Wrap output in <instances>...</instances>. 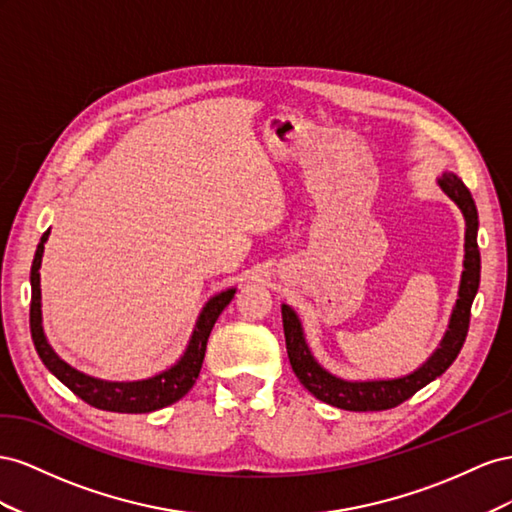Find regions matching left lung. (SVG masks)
<instances>
[{
	"instance_id": "obj_1",
	"label": "left lung",
	"mask_w": 512,
	"mask_h": 512,
	"mask_svg": "<svg viewBox=\"0 0 512 512\" xmlns=\"http://www.w3.org/2000/svg\"><path fill=\"white\" fill-rule=\"evenodd\" d=\"M437 184H440L442 191L457 203L465 216V270L461 274L459 300L455 304V311H452L450 324L440 347L435 349V354L422 364L418 371L405 377L379 379V382H345V379L330 375L315 362L309 347H306L298 315L291 311L287 304H283V330L291 369H294L300 384L309 390L315 399L349 412L390 410V407H397L403 401L414 397L420 388H425L435 377H440L459 356L467 337V328H470L472 302L480 283V251L476 242L478 212L472 193L467 191V186L455 173H444L442 178L437 180Z\"/></svg>"
}]
</instances>
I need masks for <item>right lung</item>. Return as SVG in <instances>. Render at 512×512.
I'll list each match as a JSON object with an SVG mask.
<instances>
[{
  "label": "right lung",
  "instance_id": "obj_1",
  "mask_svg": "<svg viewBox=\"0 0 512 512\" xmlns=\"http://www.w3.org/2000/svg\"><path fill=\"white\" fill-rule=\"evenodd\" d=\"M49 238V231L42 233L40 244L36 248V255L32 261V304H29V330H32V341L40 360L45 362V367L60 379L64 386H68L72 392L83 399L87 405L98 407L105 412H120V414H148L160 407H167L175 401H180L184 394L193 388L197 382L203 358H206L208 337L216 324L218 315L225 311V306L233 300L236 289L221 291L214 296L197 319L195 332L188 343L184 356L173 364L171 369L163 371L160 375H154L143 382H102V379H94L90 375H83L77 369H72L60 356H57L51 345L45 339L42 332V315H40V261L42 251H45V242Z\"/></svg>",
  "mask_w": 512,
  "mask_h": 512
}]
</instances>
